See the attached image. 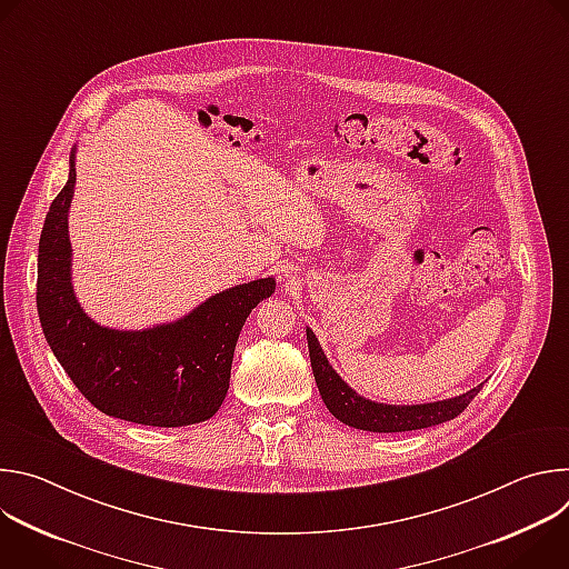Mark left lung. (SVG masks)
<instances>
[{
	"mask_svg": "<svg viewBox=\"0 0 569 569\" xmlns=\"http://www.w3.org/2000/svg\"><path fill=\"white\" fill-rule=\"evenodd\" d=\"M306 340H308V353H310V367L315 382L319 387L321 400L327 402L329 412L356 428V430H367V432H410V430H421V428H432L439 423H446L455 417H459L470 400L479 393L483 387L477 385L470 391L446 398V400H435V402H423V405H385L376 402L369 398H362L356 393L340 376L338 371L329 365L327 356H323L315 333L306 329Z\"/></svg>",
	"mask_w": 569,
	"mask_h": 569,
	"instance_id": "1",
	"label": "left lung"
}]
</instances>
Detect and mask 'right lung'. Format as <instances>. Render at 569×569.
Here are the masks:
<instances>
[{
  "instance_id": "1",
  "label": "right lung",
  "mask_w": 569,
  "mask_h": 569,
  "mask_svg": "<svg viewBox=\"0 0 569 569\" xmlns=\"http://www.w3.org/2000/svg\"><path fill=\"white\" fill-rule=\"evenodd\" d=\"M76 167L49 207L38 250V315L44 338L97 410L152 428L211 419L227 396L233 349L252 308L274 292L257 279L209 297L178 321L143 331L106 329L80 308L71 286L67 213Z\"/></svg>"
}]
</instances>
